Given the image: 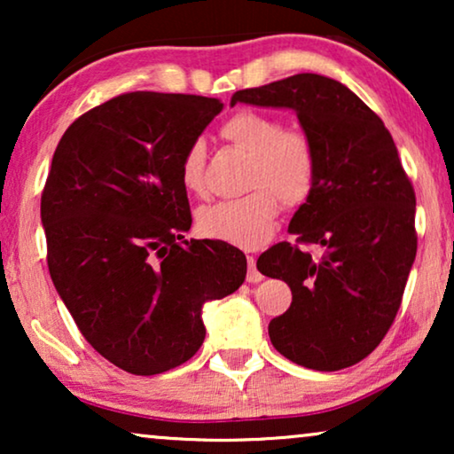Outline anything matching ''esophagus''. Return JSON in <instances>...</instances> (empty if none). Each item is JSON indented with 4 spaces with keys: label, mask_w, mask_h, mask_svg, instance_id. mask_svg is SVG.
<instances>
[{
    "label": "esophagus",
    "mask_w": 454,
    "mask_h": 454,
    "mask_svg": "<svg viewBox=\"0 0 454 454\" xmlns=\"http://www.w3.org/2000/svg\"><path fill=\"white\" fill-rule=\"evenodd\" d=\"M247 283H260L262 281V275H260V270L256 269V258L254 256H247Z\"/></svg>",
    "instance_id": "obj_1"
}]
</instances>
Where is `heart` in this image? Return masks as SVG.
Wrapping results in <instances>:
<instances>
[{
  "label": "heart",
  "mask_w": 454,
  "mask_h": 454,
  "mask_svg": "<svg viewBox=\"0 0 454 454\" xmlns=\"http://www.w3.org/2000/svg\"><path fill=\"white\" fill-rule=\"evenodd\" d=\"M221 136L250 153L254 163L250 194L221 200L198 210L196 225L204 238L239 247H258L275 231L278 200L297 207L312 194L318 157L312 140L297 129H283L277 117L260 111H238L221 126ZM207 146L192 142L179 160V182L190 194L204 192Z\"/></svg>",
  "instance_id": "b5f03b06"
}]
</instances>
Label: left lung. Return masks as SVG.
Masks as SVG:
<instances>
[{
  "instance_id": "left-lung-1",
  "label": "left lung",
  "mask_w": 454,
  "mask_h": 454,
  "mask_svg": "<svg viewBox=\"0 0 454 454\" xmlns=\"http://www.w3.org/2000/svg\"><path fill=\"white\" fill-rule=\"evenodd\" d=\"M235 103L294 109L318 157L312 194L289 223L295 244L281 241L256 262L294 294L270 320V343L303 368H349L388 333L418 252L415 192L393 136L356 92L320 74L238 90Z\"/></svg>"
}]
</instances>
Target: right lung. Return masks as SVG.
<instances>
[{
	"label": "right lung",
	"mask_w": 454,
	"mask_h": 454,
	"mask_svg": "<svg viewBox=\"0 0 454 454\" xmlns=\"http://www.w3.org/2000/svg\"><path fill=\"white\" fill-rule=\"evenodd\" d=\"M219 98L128 92L80 115L41 196L49 275L84 339L117 368L153 376L200 349L202 306L246 278V256L192 225L179 160Z\"/></svg>",
	"instance_id": "1"
}]
</instances>
